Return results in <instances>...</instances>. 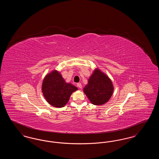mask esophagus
<instances>
[{
	"label": "esophagus",
	"instance_id": "34e87169",
	"mask_svg": "<svg viewBox=\"0 0 159 159\" xmlns=\"http://www.w3.org/2000/svg\"><path fill=\"white\" fill-rule=\"evenodd\" d=\"M77 87L79 88L80 89H82V84L80 83H77Z\"/></svg>",
	"mask_w": 159,
	"mask_h": 159
}]
</instances>
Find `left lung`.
Instances as JSON below:
<instances>
[{
	"label": "left lung",
	"instance_id": "8db88e82",
	"mask_svg": "<svg viewBox=\"0 0 159 159\" xmlns=\"http://www.w3.org/2000/svg\"><path fill=\"white\" fill-rule=\"evenodd\" d=\"M113 90V83L109 77L99 69H95L83 92L92 104L101 106L108 101Z\"/></svg>",
	"mask_w": 159,
	"mask_h": 159
}]
</instances>
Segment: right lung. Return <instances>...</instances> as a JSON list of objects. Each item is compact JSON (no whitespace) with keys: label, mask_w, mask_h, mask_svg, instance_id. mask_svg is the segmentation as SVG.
Returning <instances> with one entry per match:
<instances>
[{"label":"right lung","mask_w":159,"mask_h":159,"mask_svg":"<svg viewBox=\"0 0 159 159\" xmlns=\"http://www.w3.org/2000/svg\"><path fill=\"white\" fill-rule=\"evenodd\" d=\"M42 90L49 104L61 108L68 102L71 93L77 91V88L71 83H66L60 73L54 70L44 78Z\"/></svg>","instance_id":"1"}]
</instances>
